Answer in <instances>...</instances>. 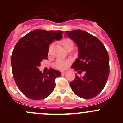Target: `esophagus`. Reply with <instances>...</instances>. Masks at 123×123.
Returning a JSON list of instances; mask_svg holds the SVG:
<instances>
[{"instance_id":"34e87169","label":"esophagus","mask_w":123,"mask_h":123,"mask_svg":"<svg viewBox=\"0 0 123 123\" xmlns=\"http://www.w3.org/2000/svg\"><path fill=\"white\" fill-rule=\"evenodd\" d=\"M66 73H67V71H65V70L62 71H61V74H65Z\"/></svg>"}]
</instances>
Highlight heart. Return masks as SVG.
<instances>
[{
	"mask_svg": "<svg viewBox=\"0 0 123 123\" xmlns=\"http://www.w3.org/2000/svg\"><path fill=\"white\" fill-rule=\"evenodd\" d=\"M62 44L63 46L64 47L65 49H69V48H72L73 49L74 47V43H73V41L69 38H66L62 41ZM69 62L68 61L66 60H61V59H58L56 61L55 65L56 68L60 69H65L67 67L68 65Z\"/></svg>",
	"mask_w": 123,
	"mask_h": 123,
	"instance_id": "1",
	"label": "heart"
}]
</instances>
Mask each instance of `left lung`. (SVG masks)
Masks as SVG:
<instances>
[{
	"label": "left lung",
	"instance_id": "1",
	"mask_svg": "<svg viewBox=\"0 0 123 123\" xmlns=\"http://www.w3.org/2000/svg\"><path fill=\"white\" fill-rule=\"evenodd\" d=\"M66 34L77 45L79 53L72 68L79 74L70 86L73 92L81 98L91 99L101 92L107 82L110 73L109 56L103 43L96 37L81 30L66 31Z\"/></svg>",
	"mask_w": 123,
	"mask_h": 123
}]
</instances>
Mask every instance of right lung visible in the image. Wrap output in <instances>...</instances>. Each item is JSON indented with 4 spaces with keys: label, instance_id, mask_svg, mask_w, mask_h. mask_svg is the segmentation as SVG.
<instances>
[{
    "label": "right lung",
    "instance_id": "right-lung-1",
    "mask_svg": "<svg viewBox=\"0 0 123 123\" xmlns=\"http://www.w3.org/2000/svg\"><path fill=\"white\" fill-rule=\"evenodd\" d=\"M63 32L35 30L19 39L12 52L11 65L15 81L29 99L41 100L52 93L55 80L61 73L50 68L46 74L38 69L43 59H48L49 46L54 39L62 38Z\"/></svg>",
    "mask_w": 123,
    "mask_h": 123
}]
</instances>
